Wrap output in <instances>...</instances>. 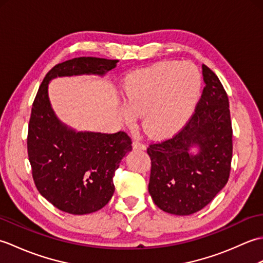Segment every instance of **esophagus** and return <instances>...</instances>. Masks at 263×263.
Masks as SVG:
<instances>
[{
	"mask_svg": "<svg viewBox=\"0 0 263 263\" xmlns=\"http://www.w3.org/2000/svg\"><path fill=\"white\" fill-rule=\"evenodd\" d=\"M132 146H133V149H139V150H146V149H147L146 144L141 143L139 140H135V141H133Z\"/></svg>",
	"mask_w": 263,
	"mask_h": 263,
	"instance_id": "esophagus-1",
	"label": "esophagus"
}]
</instances>
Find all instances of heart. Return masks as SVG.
<instances>
[{"label": "heart", "mask_w": 263, "mask_h": 263, "mask_svg": "<svg viewBox=\"0 0 263 263\" xmlns=\"http://www.w3.org/2000/svg\"><path fill=\"white\" fill-rule=\"evenodd\" d=\"M201 80L189 63L161 62L127 78L126 104L121 107L127 124L144 115L146 130L155 138L175 135L185 124L197 103Z\"/></svg>", "instance_id": "obj_1"}]
</instances>
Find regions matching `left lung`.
Returning <instances> with one entry per match:
<instances>
[{"label":"left lung","instance_id":"left-lung-1","mask_svg":"<svg viewBox=\"0 0 263 263\" xmlns=\"http://www.w3.org/2000/svg\"><path fill=\"white\" fill-rule=\"evenodd\" d=\"M205 87L186 125L168 140L150 144L149 193L155 204L178 216L194 214L226 185L233 155L228 97L218 77L202 65ZM198 146V154L191 148Z\"/></svg>","mask_w":263,"mask_h":263}]
</instances>
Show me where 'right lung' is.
<instances>
[{"label":"right lung","mask_w":263,"mask_h":263,"mask_svg":"<svg viewBox=\"0 0 263 263\" xmlns=\"http://www.w3.org/2000/svg\"><path fill=\"white\" fill-rule=\"evenodd\" d=\"M117 60L77 58L57 64L44 78L33 100L28 127V157L36 187L54 206L72 215L102 209L113 197V177L132 150L125 132L76 131L55 115L48 83L58 77L105 76Z\"/></svg>","instance_id":"right-lung-1"}]
</instances>
